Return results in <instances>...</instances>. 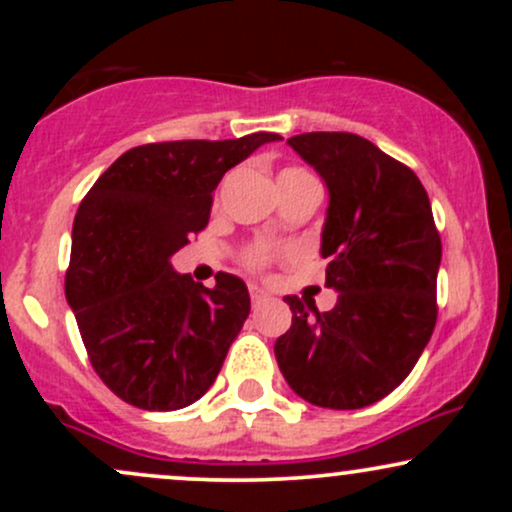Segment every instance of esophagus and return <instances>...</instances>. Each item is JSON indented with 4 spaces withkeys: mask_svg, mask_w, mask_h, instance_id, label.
<instances>
[{
    "mask_svg": "<svg viewBox=\"0 0 512 512\" xmlns=\"http://www.w3.org/2000/svg\"><path fill=\"white\" fill-rule=\"evenodd\" d=\"M250 298H252V305H255V308H260V305L267 303L272 296H269L264 289H260V286H250Z\"/></svg>",
    "mask_w": 512,
    "mask_h": 512,
    "instance_id": "1",
    "label": "esophagus"
}]
</instances>
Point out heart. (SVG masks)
Masks as SVG:
<instances>
[{
    "label": "heart",
    "instance_id": "obj_1",
    "mask_svg": "<svg viewBox=\"0 0 512 512\" xmlns=\"http://www.w3.org/2000/svg\"><path fill=\"white\" fill-rule=\"evenodd\" d=\"M284 173H308V170H303V168H286ZM281 173V175H284ZM269 260V255H267V250H257V252H252L250 255V264H255V267H262L264 262Z\"/></svg>",
    "mask_w": 512,
    "mask_h": 512
}]
</instances>
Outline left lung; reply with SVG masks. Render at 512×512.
<instances>
[{
    "label": "left lung",
    "mask_w": 512,
    "mask_h": 512,
    "mask_svg": "<svg viewBox=\"0 0 512 512\" xmlns=\"http://www.w3.org/2000/svg\"><path fill=\"white\" fill-rule=\"evenodd\" d=\"M327 185L320 255L327 313L286 296L291 330L274 344L298 397L325 409H361L390 395L424 354L436 327L440 236L414 170L349 132L291 137Z\"/></svg>",
    "instance_id": "1"
}]
</instances>
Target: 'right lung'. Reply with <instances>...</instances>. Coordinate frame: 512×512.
Listing matches in <instances>:
<instances>
[{
    "mask_svg": "<svg viewBox=\"0 0 512 512\" xmlns=\"http://www.w3.org/2000/svg\"><path fill=\"white\" fill-rule=\"evenodd\" d=\"M279 139L134 146L79 204L64 293L93 368L132 407H190L214 385L250 315L248 286L219 272L207 289L170 257L207 226L223 173Z\"/></svg>",
    "mask_w": 512,
    "mask_h": 512,
    "instance_id": "1",
    "label": "right lung"
}]
</instances>
